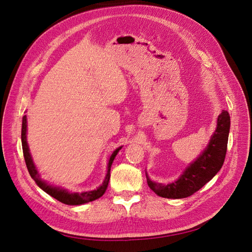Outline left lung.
I'll list each match as a JSON object with an SVG mask.
<instances>
[{
    "instance_id": "left-lung-1",
    "label": "left lung",
    "mask_w": 252,
    "mask_h": 252,
    "mask_svg": "<svg viewBox=\"0 0 252 252\" xmlns=\"http://www.w3.org/2000/svg\"><path fill=\"white\" fill-rule=\"evenodd\" d=\"M230 130V116L222 110L217 121V128L209 143L193 162L190 163L180 177L169 184L151 181L146 171L147 184L156 194L166 199H184L192 195L208 183L222 168L226 151L228 135Z\"/></svg>"
}]
</instances>
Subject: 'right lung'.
<instances>
[{"instance_id": "add662e5", "label": "right lung", "mask_w": 252, "mask_h": 252, "mask_svg": "<svg viewBox=\"0 0 252 252\" xmlns=\"http://www.w3.org/2000/svg\"><path fill=\"white\" fill-rule=\"evenodd\" d=\"M21 139H22V148H23V154H24V158L26 162V166L28 172L30 174L34 182L36 183V185L39 186L42 190H44L45 192L51 195L52 197H55L56 200L62 202L66 205H72V206H78V205H83L89 202H93L98 197H101L106 189L108 187V183L110 179V168L114 158L117 157L118 152L122 149V146L117 148L112 152V155L110 156L108 159V164H107V173H106V177L104 179V182L102 183L101 186H98L94 190H90V191H83V192H70L68 191L67 189L57 187V186H52L46 181H44L41 179L40 173L37 171V168L35 167L32 155H30V150L29 146L27 143V117L24 116L22 120V133H21Z\"/></svg>"}]
</instances>
